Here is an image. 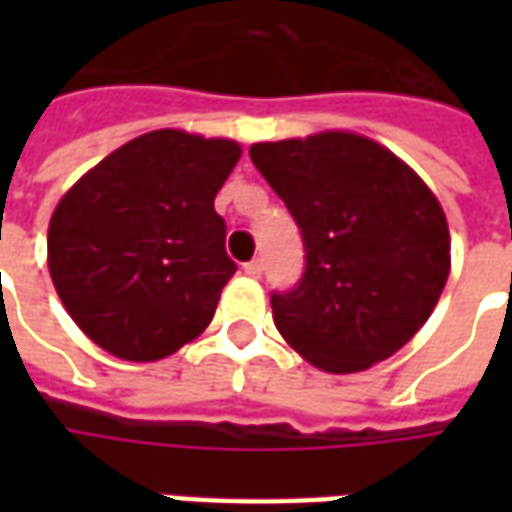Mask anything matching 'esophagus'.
Wrapping results in <instances>:
<instances>
[{
  "instance_id": "34e87169",
  "label": "esophagus",
  "mask_w": 512,
  "mask_h": 512,
  "mask_svg": "<svg viewBox=\"0 0 512 512\" xmlns=\"http://www.w3.org/2000/svg\"><path fill=\"white\" fill-rule=\"evenodd\" d=\"M244 271L249 277H260V274H263V260H260V257L249 260V263H244Z\"/></svg>"
}]
</instances>
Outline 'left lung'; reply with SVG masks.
Returning a JSON list of instances; mask_svg holds the SVG:
<instances>
[{
  "instance_id": "obj_1",
  "label": "left lung",
  "mask_w": 512,
  "mask_h": 512,
  "mask_svg": "<svg viewBox=\"0 0 512 512\" xmlns=\"http://www.w3.org/2000/svg\"><path fill=\"white\" fill-rule=\"evenodd\" d=\"M296 219L299 285L271 296L279 334L326 373H359L422 329L450 277V230L433 191L373 139L323 131L249 147Z\"/></svg>"
}]
</instances>
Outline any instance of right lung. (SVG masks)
<instances>
[{
    "label": "right lung",
    "instance_id": "right-lung-1",
    "mask_svg": "<svg viewBox=\"0 0 512 512\" xmlns=\"http://www.w3.org/2000/svg\"><path fill=\"white\" fill-rule=\"evenodd\" d=\"M238 158L233 139L161 128L62 197L49 222L51 282L95 345L156 362L205 332L235 274L213 200Z\"/></svg>",
    "mask_w": 512,
    "mask_h": 512
}]
</instances>
